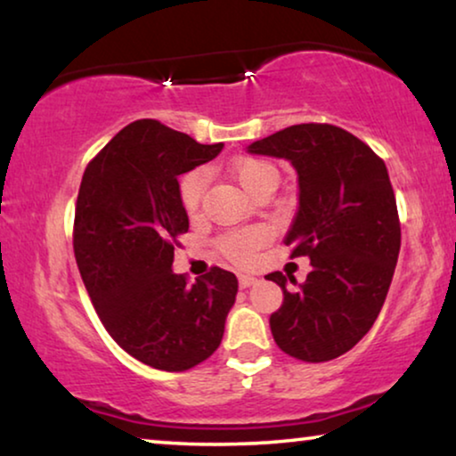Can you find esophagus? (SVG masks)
Returning a JSON list of instances; mask_svg holds the SVG:
<instances>
[{
  "label": "esophagus",
  "mask_w": 456,
  "mask_h": 456,
  "mask_svg": "<svg viewBox=\"0 0 456 456\" xmlns=\"http://www.w3.org/2000/svg\"><path fill=\"white\" fill-rule=\"evenodd\" d=\"M239 284H240V289H248V286L257 284V278L251 276V273H240V276H239Z\"/></svg>",
  "instance_id": "esophagus-1"
}]
</instances>
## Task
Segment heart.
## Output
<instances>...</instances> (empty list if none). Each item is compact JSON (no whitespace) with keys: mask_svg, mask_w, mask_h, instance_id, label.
<instances>
[{"mask_svg":"<svg viewBox=\"0 0 456 456\" xmlns=\"http://www.w3.org/2000/svg\"><path fill=\"white\" fill-rule=\"evenodd\" d=\"M230 174L245 189L248 195L255 197L261 191L276 189L280 172L278 167L270 164V161L259 158H239L230 164ZM205 184H208V174L205 170H192L186 174L180 183V203L186 209V214H195L201 205ZM267 239V232L264 228H242L228 232L217 239V247L226 255L228 259L236 261V264H247L251 261L253 253L264 245Z\"/></svg>","mask_w":456,"mask_h":456,"instance_id":"heart-1","label":"heart"}]
</instances>
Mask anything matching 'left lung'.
<instances>
[{"label":"left lung","mask_w":456,"mask_h":456,"mask_svg":"<svg viewBox=\"0 0 456 456\" xmlns=\"http://www.w3.org/2000/svg\"><path fill=\"white\" fill-rule=\"evenodd\" d=\"M248 153L289 159L297 170L298 211L284 245L292 257L311 259L295 290L286 289L282 272L265 276L284 295L270 317L273 340L309 363L340 357L378 320L401 251L386 164L345 128L314 122L255 141Z\"/></svg>","instance_id":"obj_1"}]
</instances>
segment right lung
Listing matches in <instances>:
<instances>
[{
	"instance_id": "obj_1",
	"label": "right lung",
	"mask_w": 456,
	"mask_h": 456,
	"mask_svg": "<svg viewBox=\"0 0 456 456\" xmlns=\"http://www.w3.org/2000/svg\"><path fill=\"white\" fill-rule=\"evenodd\" d=\"M222 147L136 120L83 174L74 257L85 289L111 338L155 370L184 371L211 357L239 292V280L222 267L195 284L172 272L174 245L189 230L178 176Z\"/></svg>"
}]
</instances>
